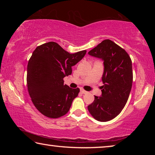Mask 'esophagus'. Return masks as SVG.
<instances>
[{"label": "esophagus", "instance_id": "34e87169", "mask_svg": "<svg viewBox=\"0 0 155 155\" xmlns=\"http://www.w3.org/2000/svg\"><path fill=\"white\" fill-rule=\"evenodd\" d=\"M81 92L82 94H87V91H86L85 90H81Z\"/></svg>", "mask_w": 155, "mask_h": 155}]
</instances>
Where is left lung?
Listing matches in <instances>:
<instances>
[{"label": "left lung", "instance_id": "obj_1", "mask_svg": "<svg viewBox=\"0 0 155 155\" xmlns=\"http://www.w3.org/2000/svg\"><path fill=\"white\" fill-rule=\"evenodd\" d=\"M88 54L103 59L104 67L102 95L94 96L88 111L98 121H109L127 103L133 83L132 61L124 48L110 40H103Z\"/></svg>", "mask_w": 155, "mask_h": 155}]
</instances>
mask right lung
Returning <instances> with one entry per match:
<instances>
[{"label": "right lung", "mask_w": 155, "mask_h": 155, "mask_svg": "<svg viewBox=\"0 0 155 155\" xmlns=\"http://www.w3.org/2000/svg\"><path fill=\"white\" fill-rule=\"evenodd\" d=\"M86 52L70 54L54 41L41 44L33 51L27 65V88L34 106L41 114L55 119L69 111L80 90L64 85V78L72 74V67Z\"/></svg>", "instance_id": "add662e5"}]
</instances>
